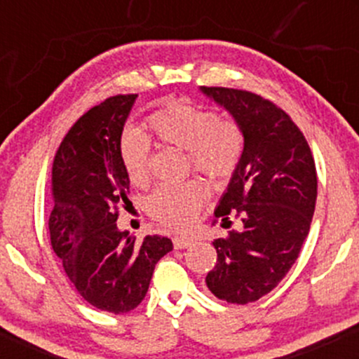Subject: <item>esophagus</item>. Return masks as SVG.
<instances>
[{"label":"esophagus","instance_id":"obj_1","mask_svg":"<svg viewBox=\"0 0 359 359\" xmlns=\"http://www.w3.org/2000/svg\"><path fill=\"white\" fill-rule=\"evenodd\" d=\"M194 243V240L191 238H184V236H175L174 238V246L175 250H184V248H189Z\"/></svg>","mask_w":359,"mask_h":359}]
</instances>
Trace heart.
Returning <instances> with one entry per match:
<instances>
[{
	"label": "heart",
	"instance_id": "b5f03b06",
	"mask_svg": "<svg viewBox=\"0 0 359 359\" xmlns=\"http://www.w3.org/2000/svg\"><path fill=\"white\" fill-rule=\"evenodd\" d=\"M147 123L158 142L185 150L191 165L214 180L228 179L240 163L243 133L233 119L199 106L174 104L156 111ZM119 155L128 179L135 185L145 184L150 138L137 128H126L119 137ZM205 194L199 180L158 185L148 199V211L170 228L185 229L196 221Z\"/></svg>",
	"mask_w": 359,
	"mask_h": 359
}]
</instances>
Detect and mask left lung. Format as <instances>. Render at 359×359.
Wrapping results in <instances>:
<instances>
[{
    "label": "left lung",
    "instance_id": "left-lung-1",
    "mask_svg": "<svg viewBox=\"0 0 359 359\" xmlns=\"http://www.w3.org/2000/svg\"><path fill=\"white\" fill-rule=\"evenodd\" d=\"M231 114L243 133V154L214 216L241 228L212 241L216 266L208 288L229 304L255 302L273 290L299 258L311 229L317 174L302 131L273 102L248 90L201 88Z\"/></svg>",
    "mask_w": 359,
    "mask_h": 359
}]
</instances>
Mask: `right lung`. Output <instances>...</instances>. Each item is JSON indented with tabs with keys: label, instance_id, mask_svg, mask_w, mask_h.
I'll use <instances>...</instances> for the list:
<instances>
[{
	"label": "right lung",
	"instance_id": "add662e5",
	"mask_svg": "<svg viewBox=\"0 0 359 359\" xmlns=\"http://www.w3.org/2000/svg\"><path fill=\"white\" fill-rule=\"evenodd\" d=\"M137 94H119L90 108L62 140L52 167V248L82 299L125 314L145 299L155 265L172 251L162 236L137 243L118 228L130 179L119 137Z\"/></svg>",
	"mask_w": 359,
	"mask_h": 359
}]
</instances>
